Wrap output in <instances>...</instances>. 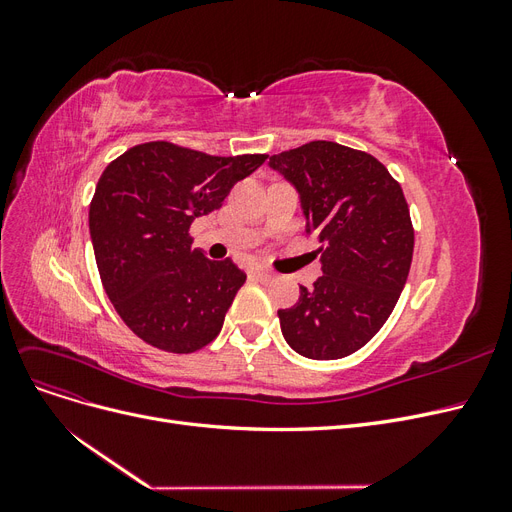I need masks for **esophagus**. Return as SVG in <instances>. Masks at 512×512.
<instances>
[{
    "label": "esophagus",
    "instance_id": "esophagus-1",
    "mask_svg": "<svg viewBox=\"0 0 512 512\" xmlns=\"http://www.w3.org/2000/svg\"><path fill=\"white\" fill-rule=\"evenodd\" d=\"M250 273L254 277H258V280H262V282H267V280H271V277H273V273H269L267 269H262V267H254Z\"/></svg>",
    "mask_w": 512,
    "mask_h": 512
}]
</instances>
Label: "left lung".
I'll list each match as a JSON object with an SVG mask.
<instances>
[{"label":"left lung","instance_id":"1","mask_svg":"<svg viewBox=\"0 0 512 512\" xmlns=\"http://www.w3.org/2000/svg\"><path fill=\"white\" fill-rule=\"evenodd\" d=\"M271 166L299 190L322 245V277L277 312L282 333L307 359H344L382 329L406 286L414 228L404 190L374 156L331 141L277 153Z\"/></svg>","mask_w":512,"mask_h":512}]
</instances>
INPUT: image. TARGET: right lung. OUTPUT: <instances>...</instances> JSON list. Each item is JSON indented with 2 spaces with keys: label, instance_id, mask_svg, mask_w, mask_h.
Listing matches in <instances>:
<instances>
[{
  "label": "right lung",
  "instance_id": "obj_1",
  "mask_svg": "<svg viewBox=\"0 0 512 512\" xmlns=\"http://www.w3.org/2000/svg\"><path fill=\"white\" fill-rule=\"evenodd\" d=\"M267 158L151 141L104 168L89 205L96 265L117 314L149 346L190 354L222 331L247 275L230 258L194 250L190 226Z\"/></svg>",
  "mask_w": 512,
  "mask_h": 512
}]
</instances>
